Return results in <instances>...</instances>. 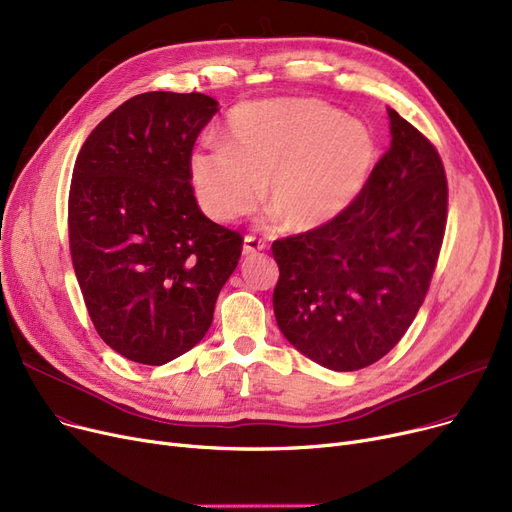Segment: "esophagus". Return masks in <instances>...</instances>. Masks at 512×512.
<instances>
[{
	"label": "esophagus",
	"instance_id": "1",
	"mask_svg": "<svg viewBox=\"0 0 512 512\" xmlns=\"http://www.w3.org/2000/svg\"><path fill=\"white\" fill-rule=\"evenodd\" d=\"M242 251L244 255H257L261 251H265V242L255 238V236H244V244H242Z\"/></svg>",
	"mask_w": 512,
	"mask_h": 512
}]
</instances>
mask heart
Returning a JSON list of instances; mask_svg holds the SVG:
<instances>
[{
	"instance_id": "1",
	"label": "heart",
	"mask_w": 512,
	"mask_h": 512,
	"mask_svg": "<svg viewBox=\"0 0 512 512\" xmlns=\"http://www.w3.org/2000/svg\"><path fill=\"white\" fill-rule=\"evenodd\" d=\"M228 146L198 148L192 182L217 221L249 213L261 196L288 232L324 228L366 188L379 157L372 131L311 98L249 102L232 110Z\"/></svg>"
}]
</instances>
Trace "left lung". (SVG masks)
<instances>
[{
  "label": "left lung",
  "instance_id": "8db88e82",
  "mask_svg": "<svg viewBox=\"0 0 512 512\" xmlns=\"http://www.w3.org/2000/svg\"><path fill=\"white\" fill-rule=\"evenodd\" d=\"M391 146L355 203L324 228L272 244L274 314L316 364L351 372L406 335L446 232L448 182L435 146L387 108Z\"/></svg>",
  "mask_w": 512,
  "mask_h": 512
}]
</instances>
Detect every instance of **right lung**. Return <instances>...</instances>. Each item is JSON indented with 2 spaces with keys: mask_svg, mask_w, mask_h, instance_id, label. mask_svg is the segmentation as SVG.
<instances>
[{
  "mask_svg": "<svg viewBox=\"0 0 512 512\" xmlns=\"http://www.w3.org/2000/svg\"><path fill=\"white\" fill-rule=\"evenodd\" d=\"M205 94L146 92L113 110L81 146L69 242L102 341L163 366L203 341L242 236L198 209L190 157L217 113Z\"/></svg>",
  "mask_w": 512,
  "mask_h": 512,
  "instance_id": "1",
  "label": "right lung"
}]
</instances>
